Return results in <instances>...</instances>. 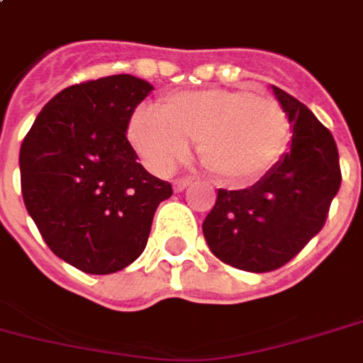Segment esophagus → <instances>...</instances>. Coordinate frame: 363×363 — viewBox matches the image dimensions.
<instances>
[{
    "mask_svg": "<svg viewBox=\"0 0 363 363\" xmlns=\"http://www.w3.org/2000/svg\"><path fill=\"white\" fill-rule=\"evenodd\" d=\"M190 179H174L173 181V190L174 192H182V190L186 189V186H190Z\"/></svg>",
    "mask_w": 363,
    "mask_h": 363,
    "instance_id": "esophagus-1",
    "label": "esophagus"
}]
</instances>
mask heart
<instances>
[{
  "label": "heart",
  "mask_w": 363,
  "mask_h": 363,
  "mask_svg": "<svg viewBox=\"0 0 363 363\" xmlns=\"http://www.w3.org/2000/svg\"><path fill=\"white\" fill-rule=\"evenodd\" d=\"M128 142L154 173H169L198 144L203 169L223 184L240 186L275 167L291 140V123L277 99L208 88L174 92L160 111L136 109Z\"/></svg>",
  "instance_id": "obj_1"
}]
</instances>
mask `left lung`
Listing matches in <instances>:
<instances>
[{"label": "left lung", "mask_w": 363, "mask_h": 363, "mask_svg": "<svg viewBox=\"0 0 363 363\" xmlns=\"http://www.w3.org/2000/svg\"><path fill=\"white\" fill-rule=\"evenodd\" d=\"M291 123L289 152L250 189L217 190L203 238L221 262L250 273L279 269L319 230L340 186L333 134L310 109L271 86Z\"/></svg>", "instance_id": "8db88e82"}]
</instances>
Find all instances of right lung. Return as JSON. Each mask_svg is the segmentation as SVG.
Listing matches in <instances>:
<instances>
[{"mask_svg":"<svg viewBox=\"0 0 363 363\" xmlns=\"http://www.w3.org/2000/svg\"><path fill=\"white\" fill-rule=\"evenodd\" d=\"M152 90L133 74L69 86L45 104L21 146L28 216L55 256L90 275L133 264L155 209L173 194L127 140L128 121Z\"/></svg>","mask_w":363,"mask_h":363,"instance_id":"add662e5","label":"right lung"}]
</instances>
